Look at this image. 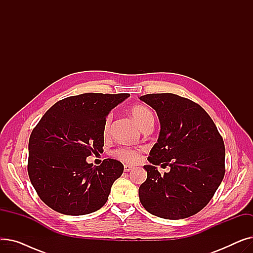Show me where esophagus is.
<instances>
[{
  "label": "esophagus",
  "mask_w": 253,
  "mask_h": 253,
  "mask_svg": "<svg viewBox=\"0 0 253 253\" xmlns=\"http://www.w3.org/2000/svg\"><path fill=\"white\" fill-rule=\"evenodd\" d=\"M133 169H134V167L132 166V165H125L124 166V171L125 172H130V171H132Z\"/></svg>",
  "instance_id": "obj_1"
}]
</instances>
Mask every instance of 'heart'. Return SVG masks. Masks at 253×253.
Instances as JSON below:
<instances>
[{
    "instance_id": "heart-1",
    "label": "heart",
    "mask_w": 253,
    "mask_h": 253,
    "mask_svg": "<svg viewBox=\"0 0 253 253\" xmlns=\"http://www.w3.org/2000/svg\"><path fill=\"white\" fill-rule=\"evenodd\" d=\"M131 116H132V118L135 120V122L139 125V127H141V125L145 121H147L148 119L153 118L152 112L143 105H134L133 108L131 109ZM112 118H113V115L110 114L105 119V122H104V125H103L104 134H108L110 132ZM116 156L121 159V160H123V161L134 163L139 159V150L131 149V148H122V149H119L116 152Z\"/></svg>"
}]
</instances>
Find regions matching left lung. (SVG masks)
Masks as SVG:
<instances>
[{
	"instance_id": "8db88e82",
	"label": "left lung",
	"mask_w": 253,
	"mask_h": 253,
	"mask_svg": "<svg viewBox=\"0 0 253 253\" xmlns=\"http://www.w3.org/2000/svg\"><path fill=\"white\" fill-rule=\"evenodd\" d=\"M139 99L153 108L160 132L144 165L148 177L138 190L151 214L181 219L202 210L224 176L225 150L215 124L200 105L173 93L147 94ZM170 171L161 176L155 166Z\"/></svg>"
}]
</instances>
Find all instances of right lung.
Returning a JSON list of instances; mask_svg holds the SVG:
<instances>
[{"label": "right lung", "instance_id": "right-lung-1", "mask_svg": "<svg viewBox=\"0 0 253 253\" xmlns=\"http://www.w3.org/2000/svg\"><path fill=\"white\" fill-rule=\"evenodd\" d=\"M128 93H84L66 97L46 112L29 141V176L40 199L65 215H84L108 201L114 181L124 166L105 159L100 166L87 163L101 152L103 125L110 112Z\"/></svg>", "mask_w": 253, "mask_h": 253}]
</instances>
